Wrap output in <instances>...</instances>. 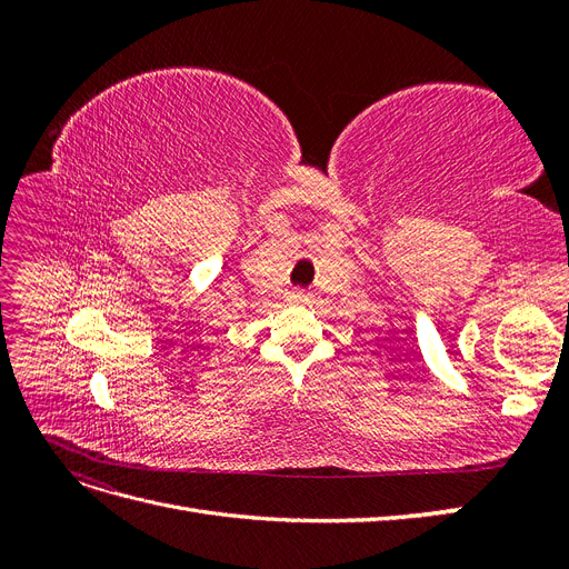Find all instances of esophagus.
I'll list each match as a JSON object with an SVG mask.
<instances>
[{"label": "esophagus", "instance_id": "obj_1", "mask_svg": "<svg viewBox=\"0 0 569 569\" xmlns=\"http://www.w3.org/2000/svg\"><path fill=\"white\" fill-rule=\"evenodd\" d=\"M291 299H295V301H299V303H303V301H308V295H306V291H303V289H297V291H295V295H291Z\"/></svg>", "mask_w": 569, "mask_h": 569}]
</instances>
